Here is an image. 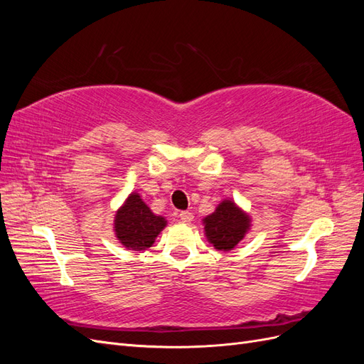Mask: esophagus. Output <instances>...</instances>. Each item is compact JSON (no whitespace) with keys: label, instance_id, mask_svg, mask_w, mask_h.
Masks as SVG:
<instances>
[{"label":"esophagus","instance_id":"1","mask_svg":"<svg viewBox=\"0 0 364 364\" xmlns=\"http://www.w3.org/2000/svg\"><path fill=\"white\" fill-rule=\"evenodd\" d=\"M179 217H181V220H182L183 223H191L193 218H194L193 213H190V211H182V213L179 214Z\"/></svg>","mask_w":364,"mask_h":364}]
</instances>
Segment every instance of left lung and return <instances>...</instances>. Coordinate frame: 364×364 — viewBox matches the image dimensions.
I'll return each instance as SVG.
<instances>
[{"label": "left lung", "mask_w": 364, "mask_h": 364, "mask_svg": "<svg viewBox=\"0 0 364 364\" xmlns=\"http://www.w3.org/2000/svg\"><path fill=\"white\" fill-rule=\"evenodd\" d=\"M205 235L217 250H232L250 229V217L232 200H223L203 218Z\"/></svg>", "instance_id": "8db88e82"}]
</instances>
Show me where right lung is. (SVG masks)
I'll return each mask as SVG.
<instances>
[{
    "label": "right lung",
    "instance_id": "obj_1",
    "mask_svg": "<svg viewBox=\"0 0 364 364\" xmlns=\"http://www.w3.org/2000/svg\"><path fill=\"white\" fill-rule=\"evenodd\" d=\"M167 225L162 215L151 213L138 193H132L114 220L115 235L119 243L132 250H146Z\"/></svg>",
    "mask_w": 364,
    "mask_h": 364
}]
</instances>
